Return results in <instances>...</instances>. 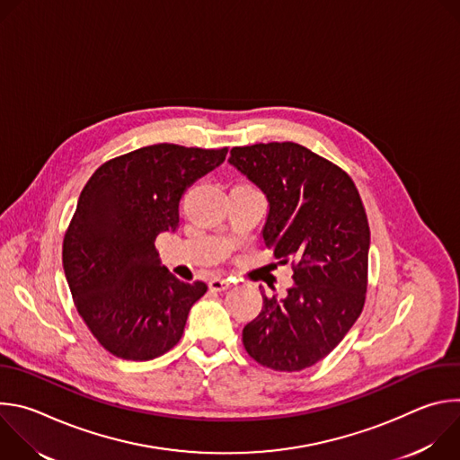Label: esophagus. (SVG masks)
<instances>
[{
	"label": "esophagus",
	"instance_id": "1",
	"mask_svg": "<svg viewBox=\"0 0 460 460\" xmlns=\"http://www.w3.org/2000/svg\"><path fill=\"white\" fill-rule=\"evenodd\" d=\"M209 288L213 289V291H226L227 288H231V280L229 279H213L211 282H209Z\"/></svg>",
	"mask_w": 460,
	"mask_h": 460
}]
</instances>
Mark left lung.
Returning <instances> with one entry per match:
<instances>
[{
	"label": "left lung",
	"instance_id": "8db88e82",
	"mask_svg": "<svg viewBox=\"0 0 460 460\" xmlns=\"http://www.w3.org/2000/svg\"><path fill=\"white\" fill-rule=\"evenodd\" d=\"M229 164L266 194L261 238L291 261L295 284L242 332L249 357L275 371H300L330 355L362 313L369 226L346 171L293 142L233 147Z\"/></svg>",
	"mask_w": 460,
	"mask_h": 460
}]
</instances>
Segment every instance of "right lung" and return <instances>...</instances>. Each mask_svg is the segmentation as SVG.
<instances>
[{
    "label": "right lung",
    "mask_w": 460,
    "mask_h": 460,
    "mask_svg": "<svg viewBox=\"0 0 460 460\" xmlns=\"http://www.w3.org/2000/svg\"><path fill=\"white\" fill-rule=\"evenodd\" d=\"M226 155L156 144L105 162L85 183L63 238V271L80 316L114 357L151 360L180 342L208 286L169 273L155 242L176 231L181 194Z\"/></svg>",
    "instance_id": "add662e5"
}]
</instances>
